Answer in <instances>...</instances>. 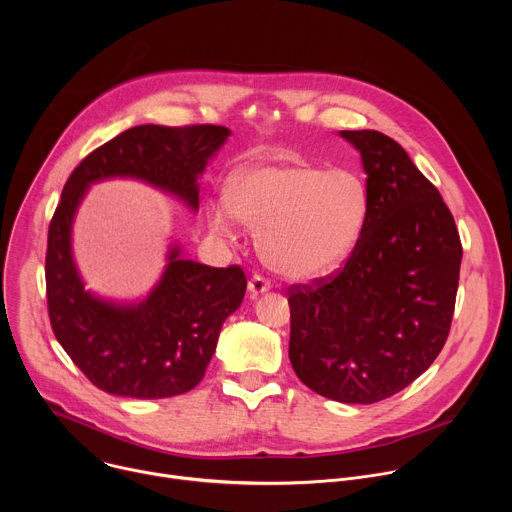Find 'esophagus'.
<instances>
[{
    "mask_svg": "<svg viewBox=\"0 0 512 512\" xmlns=\"http://www.w3.org/2000/svg\"><path fill=\"white\" fill-rule=\"evenodd\" d=\"M269 287H271V283H269L263 275H259V273H255V275L249 279V291H251L253 298L265 294V291H269Z\"/></svg>",
    "mask_w": 512,
    "mask_h": 512,
    "instance_id": "esophagus-1",
    "label": "esophagus"
}]
</instances>
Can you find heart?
I'll return each instance as SVG.
<instances>
[{"label":"heart","instance_id":"obj_1","mask_svg":"<svg viewBox=\"0 0 512 512\" xmlns=\"http://www.w3.org/2000/svg\"><path fill=\"white\" fill-rule=\"evenodd\" d=\"M367 190L348 170L279 160L239 170L231 194L208 204L210 229L235 241L257 229L261 259L287 279H316L334 271L354 247L367 218Z\"/></svg>","mask_w":512,"mask_h":512}]
</instances>
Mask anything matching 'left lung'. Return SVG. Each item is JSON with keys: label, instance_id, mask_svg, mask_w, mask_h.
<instances>
[{"label": "left lung", "instance_id": "8db88e82", "mask_svg": "<svg viewBox=\"0 0 512 512\" xmlns=\"http://www.w3.org/2000/svg\"><path fill=\"white\" fill-rule=\"evenodd\" d=\"M367 174V218L336 273L289 287V360L326 399L369 405L411 385L450 334L462 263L454 216L401 145L340 131Z\"/></svg>", "mask_w": 512, "mask_h": 512}]
</instances>
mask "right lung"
Returning <instances> with one entry per match:
<instances>
[{
	"instance_id": "1",
	"label": "right lung",
	"mask_w": 512,
	"mask_h": 512,
	"mask_svg": "<svg viewBox=\"0 0 512 512\" xmlns=\"http://www.w3.org/2000/svg\"><path fill=\"white\" fill-rule=\"evenodd\" d=\"M231 129L223 125H137L91 152L62 188L50 221L46 298L56 340L109 395L166 399L194 389L216 350L225 320L247 289L239 265L208 267L172 245L148 298L123 304L85 289L72 257V223L91 184L133 178L198 210V176Z\"/></svg>"
}]
</instances>
